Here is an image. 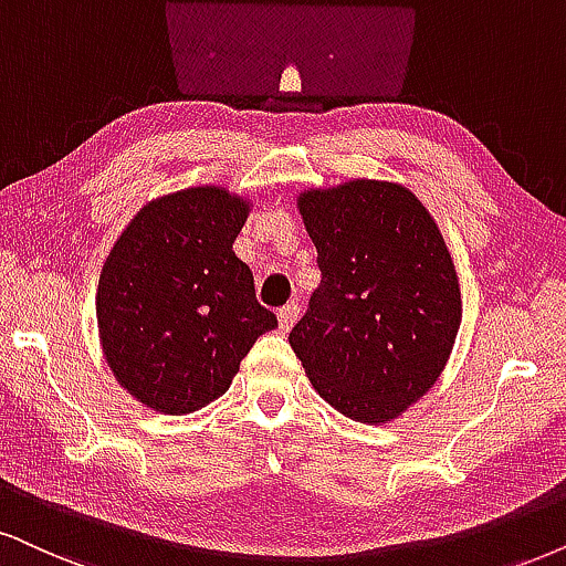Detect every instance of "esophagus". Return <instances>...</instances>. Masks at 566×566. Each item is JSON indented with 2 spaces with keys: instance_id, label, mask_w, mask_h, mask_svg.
<instances>
[{
  "instance_id": "34e87169",
  "label": "esophagus",
  "mask_w": 566,
  "mask_h": 566,
  "mask_svg": "<svg viewBox=\"0 0 566 566\" xmlns=\"http://www.w3.org/2000/svg\"><path fill=\"white\" fill-rule=\"evenodd\" d=\"M279 316V326H282V332H290L292 326H295V321L300 316V307L297 305H284L282 311L276 313Z\"/></svg>"
}]
</instances>
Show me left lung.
I'll return each mask as SVG.
<instances>
[{
    "mask_svg": "<svg viewBox=\"0 0 566 566\" xmlns=\"http://www.w3.org/2000/svg\"><path fill=\"white\" fill-rule=\"evenodd\" d=\"M321 284L290 332L313 389L357 423L381 426L439 381L462 324L443 234L410 188L357 177L300 190Z\"/></svg>",
    "mask_w": 566,
    "mask_h": 566,
    "instance_id": "1",
    "label": "left lung"
}]
</instances>
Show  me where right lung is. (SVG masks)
<instances>
[{
  "mask_svg": "<svg viewBox=\"0 0 566 566\" xmlns=\"http://www.w3.org/2000/svg\"><path fill=\"white\" fill-rule=\"evenodd\" d=\"M253 200L198 185L148 200L119 232L96 287L106 366L127 395L188 415L230 389L276 316L259 305L232 242Z\"/></svg>",
  "mask_w": 566,
  "mask_h": 566,
  "instance_id": "1",
  "label": "right lung"
}]
</instances>
